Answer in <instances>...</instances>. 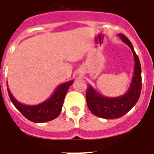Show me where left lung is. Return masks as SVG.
<instances>
[{"label": "left lung", "mask_w": 154, "mask_h": 154, "mask_svg": "<svg viewBox=\"0 0 154 154\" xmlns=\"http://www.w3.org/2000/svg\"><path fill=\"white\" fill-rule=\"evenodd\" d=\"M118 36L131 49L134 57V70L128 91L121 96L108 98L103 96L88 85L86 91L88 109L95 116L105 119L119 118L127 114L136 105L141 91V66L139 58L129 39L122 33H119Z\"/></svg>", "instance_id": "left-lung-1"}]
</instances>
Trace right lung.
I'll return each instance as SVG.
<instances>
[{
	"mask_svg": "<svg viewBox=\"0 0 154 154\" xmlns=\"http://www.w3.org/2000/svg\"><path fill=\"white\" fill-rule=\"evenodd\" d=\"M72 83L73 80H71L60 85L49 99L36 105H23L15 99L8 88V91L11 101L25 118L34 123H43L52 121L60 115L65 96Z\"/></svg>",
	"mask_w": 154,
	"mask_h": 154,
	"instance_id": "1",
	"label": "right lung"
}]
</instances>
